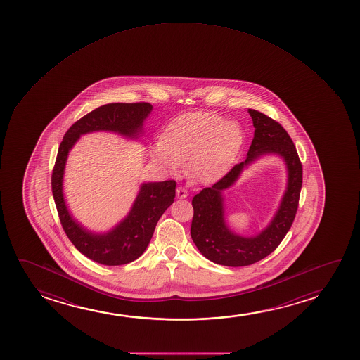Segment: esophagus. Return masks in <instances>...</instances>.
<instances>
[{"label":"esophagus","instance_id":"1","mask_svg":"<svg viewBox=\"0 0 360 360\" xmlns=\"http://www.w3.org/2000/svg\"><path fill=\"white\" fill-rule=\"evenodd\" d=\"M176 193H177V197L181 198V199H183V198H187L188 192L186 188L178 187Z\"/></svg>","mask_w":360,"mask_h":360}]
</instances>
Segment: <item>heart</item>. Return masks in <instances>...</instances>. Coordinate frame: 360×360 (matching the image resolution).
<instances>
[{"label":"heart","mask_w":360,"mask_h":360,"mask_svg":"<svg viewBox=\"0 0 360 360\" xmlns=\"http://www.w3.org/2000/svg\"><path fill=\"white\" fill-rule=\"evenodd\" d=\"M243 145L235 122L212 112H192L173 119L151 148L155 162L176 172L188 160V171L199 182H212L231 168Z\"/></svg>","instance_id":"heart-1"}]
</instances>
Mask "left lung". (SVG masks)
Masks as SVG:
<instances>
[{
	"label": "left lung",
	"instance_id": "1",
	"mask_svg": "<svg viewBox=\"0 0 360 360\" xmlns=\"http://www.w3.org/2000/svg\"><path fill=\"white\" fill-rule=\"evenodd\" d=\"M248 113L255 127V136L246 160L235 165L214 186L204 188L192 200L193 242L202 256L221 266H250L271 255L290 230L299 207L302 165L295 145L285 129L274 119L255 109H248ZM268 153L281 155L286 162L288 171L286 193L276 215L263 232L251 238L237 236L226 226L221 193L234 184L243 167Z\"/></svg>",
	"mask_w": 360,
	"mask_h": 360
}]
</instances>
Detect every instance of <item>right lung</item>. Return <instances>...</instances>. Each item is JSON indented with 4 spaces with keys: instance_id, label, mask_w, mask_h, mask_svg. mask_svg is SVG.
<instances>
[{
    "instance_id": "right-lung-1",
    "label": "right lung",
    "mask_w": 360,
    "mask_h": 360,
    "mask_svg": "<svg viewBox=\"0 0 360 360\" xmlns=\"http://www.w3.org/2000/svg\"><path fill=\"white\" fill-rule=\"evenodd\" d=\"M153 105L140 103L104 104L79 119L66 131L55 161L51 189L60 222L70 241L82 255L104 266H122L138 259L151 241L160 217L176 197V182L143 183L128 217L104 233L89 231L71 217L63 193L65 165L70 150L81 135L112 131L136 139Z\"/></svg>"
}]
</instances>
